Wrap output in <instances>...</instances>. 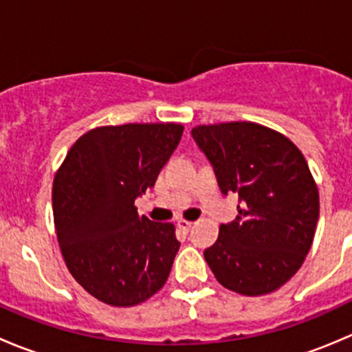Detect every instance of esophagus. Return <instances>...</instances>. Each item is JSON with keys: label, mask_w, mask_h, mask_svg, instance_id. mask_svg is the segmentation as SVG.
<instances>
[{"label": "esophagus", "mask_w": 352, "mask_h": 352, "mask_svg": "<svg viewBox=\"0 0 352 352\" xmlns=\"http://www.w3.org/2000/svg\"><path fill=\"white\" fill-rule=\"evenodd\" d=\"M177 226H179V230H182V232H189L190 228H192V223L187 221V219H180L179 223H177Z\"/></svg>", "instance_id": "1"}]
</instances>
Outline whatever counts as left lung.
Wrapping results in <instances>:
<instances>
[{"label": "left lung", "instance_id": "1", "mask_svg": "<svg viewBox=\"0 0 352 352\" xmlns=\"http://www.w3.org/2000/svg\"><path fill=\"white\" fill-rule=\"evenodd\" d=\"M192 136L211 162L223 194H239L235 221L219 226L204 258L221 286L262 296L303 264L320 211L308 163L285 134L257 122L202 124Z\"/></svg>", "mask_w": 352, "mask_h": 352}]
</instances>
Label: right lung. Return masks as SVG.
I'll return each instance as SVG.
<instances>
[{"label":"right lung","mask_w":352,"mask_h":352,"mask_svg":"<svg viewBox=\"0 0 352 352\" xmlns=\"http://www.w3.org/2000/svg\"><path fill=\"white\" fill-rule=\"evenodd\" d=\"M177 122L90 129L76 140L52 184V211L66 267L85 291L112 307H134L166 283L179 240L172 223L138 214L182 138Z\"/></svg>","instance_id":"obj_1"}]
</instances>
